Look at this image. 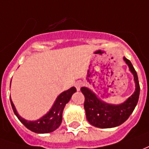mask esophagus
Masks as SVG:
<instances>
[{
    "label": "esophagus",
    "instance_id": "1",
    "mask_svg": "<svg viewBox=\"0 0 149 149\" xmlns=\"http://www.w3.org/2000/svg\"><path fill=\"white\" fill-rule=\"evenodd\" d=\"M81 82H80V81H77V82H76V84H75V87L77 88V89L78 91L80 90V89H81Z\"/></svg>",
    "mask_w": 149,
    "mask_h": 149
}]
</instances>
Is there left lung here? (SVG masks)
<instances>
[{
    "label": "left lung",
    "mask_w": 149,
    "mask_h": 149,
    "mask_svg": "<svg viewBox=\"0 0 149 149\" xmlns=\"http://www.w3.org/2000/svg\"><path fill=\"white\" fill-rule=\"evenodd\" d=\"M134 76L136 83V91L123 103L120 105H111L97 98L93 93L88 88L82 87L81 91L85 96L84 107L86 118L90 124L100 128H111L121 125L129 118L137 105L140 96V84L138 76L131 61L123 57Z\"/></svg>",
    "instance_id": "obj_1"
}]
</instances>
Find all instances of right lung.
<instances>
[{"label": "right lung", "mask_w": 149, "mask_h": 149, "mask_svg": "<svg viewBox=\"0 0 149 149\" xmlns=\"http://www.w3.org/2000/svg\"><path fill=\"white\" fill-rule=\"evenodd\" d=\"M76 91L77 89L75 87H72L60 93L49 112L36 121H27L22 118L17 114L15 107L11 100L10 102L15 115L26 128L35 133H49L54 132L60 127L62 122V114L64 107L69 102L72 95Z\"/></svg>", "instance_id": "add662e5"}]
</instances>
